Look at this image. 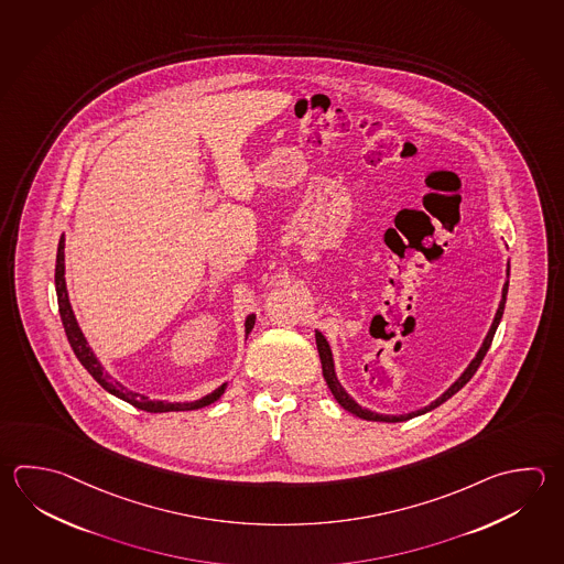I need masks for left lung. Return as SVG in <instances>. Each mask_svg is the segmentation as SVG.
<instances>
[{"mask_svg":"<svg viewBox=\"0 0 564 564\" xmlns=\"http://www.w3.org/2000/svg\"><path fill=\"white\" fill-rule=\"evenodd\" d=\"M509 275L510 261H507V279H505L502 293H500L499 308H497V313H495V319L490 323L489 333H487V337L482 340V345H480V349H478L477 355H475V359L468 362L467 369L460 372V377H458L455 383L451 384V387L446 389L445 393L441 394V397H436L435 401H431L426 406H421V409L411 411V413H403V415H383V413H377V411H371V409H362L361 404L357 403V401L352 399L351 394L345 391V387L339 383L337 372H335V361H333V351H330L329 343H327L325 335H323L321 330H315V340H317V351H319L323 377H325L327 387H329L330 394L335 397V401H337V403H339L347 413L359 416V419H365V421H377V423H403V421H409V419L425 415L429 411L436 409L438 404H443L445 401H448L453 394L458 393V391H460V389L470 381V377L477 372L478 365H480V361L485 359V355L489 351L490 343H492V337H495L500 319H502V313H505V303H507V293H509Z\"/></svg>","mask_w":564,"mask_h":564,"instance_id":"obj_1","label":"left lung"}]
</instances>
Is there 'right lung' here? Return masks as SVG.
Here are the masks:
<instances>
[{"instance_id":"right-lung-1","label":"right lung","mask_w":564,"mask_h":564,"mask_svg":"<svg viewBox=\"0 0 564 564\" xmlns=\"http://www.w3.org/2000/svg\"><path fill=\"white\" fill-rule=\"evenodd\" d=\"M55 293H57V305H59V315H62V323H64L65 335L67 340L74 349L75 357L79 362L86 367L87 372L96 379L97 383L106 389L107 393L118 397L126 403L138 406L141 411L148 413H170V411H195V409H203L207 404L215 403L221 399V394L227 389V383L217 387L212 393L205 394L202 399L195 401H160V399H149L148 394L135 393L128 389L126 384L119 383L118 379H113L109 372L104 369V365L99 362L94 349L89 347L84 330L79 329L77 319H75L74 308L69 303V295H67V285H65V237H59V245H57V259H55ZM245 339L247 335L253 329L256 325V313H249L245 317Z\"/></svg>"}]
</instances>
